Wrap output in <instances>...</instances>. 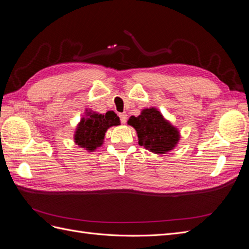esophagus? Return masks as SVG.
Here are the masks:
<instances>
[{"label":"esophagus","mask_w":249,"mask_h":249,"mask_svg":"<svg viewBox=\"0 0 249 249\" xmlns=\"http://www.w3.org/2000/svg\"><path fill=\"white\" fill-rule=\"evenodd\" d=\"M119 118H120V122H122V124H125L126 119H127V115L125 114V113H119Z\"/></svg>","instance_id":"obj_1"}]
</instances>
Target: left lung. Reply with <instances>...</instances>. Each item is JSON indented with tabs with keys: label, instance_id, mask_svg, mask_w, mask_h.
<instances>
[{
	"label": "left lung",
	"instance_id": "8db88e82",
	"mask_svg": "<svg viewBox=\"0 0 249 249\" xmlns=\"http://www.w3.org/2000/svg\"><path fill=\"white\" fill-rule=\"evenodd\" d=\"M127 124L136 130L139 145L154 154L170 152L179 140L178 130L156 108L143 109L139 116H131Z\"/></svg>",
	"mask_w": 249,
	"mask_h": 249
}]
</instances>
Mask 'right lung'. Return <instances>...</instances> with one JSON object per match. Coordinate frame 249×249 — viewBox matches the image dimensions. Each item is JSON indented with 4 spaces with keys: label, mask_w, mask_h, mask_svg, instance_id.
Instances as JSON below:
<instances>
[{
    "label": "right lung",
    "mask_w": 249,
    "mask_h": 249,
    "mask_svg": "<svg viewBox=\"0 0 249 249\" xmlns=\"http://www.w3.org/2000/svg\"><path fill=\"white\" fill-rule=\"evenodd\" d=\"M86 116L81 118L74 132V142L80 147L88 152L102 146L105 134L110 126L120 124L119 117L113 111H108L106 114H100L93 111L86 110Z\"/></svg>",
    "instance_id": "right-lung-1"
}]
</instances>
